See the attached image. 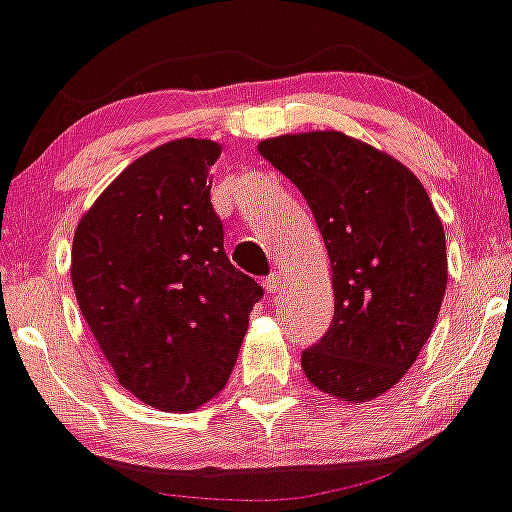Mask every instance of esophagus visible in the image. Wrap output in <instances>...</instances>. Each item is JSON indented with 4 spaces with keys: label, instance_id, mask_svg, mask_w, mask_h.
<instances>
[{
    "label": "esophagus",
    "instance_id": "1",
    "mask_svg": "<svg viewBox=\"0 0 512 512\" xmlns=\"http://www.w3.org/2000/svg\"><path fill=\"white\" fill-rule=\"evenodd\" d=\"M264 289L269 291V294H279V291H281V274H279V271H271V274L266 276Z\"/></svg>",
    "mask_w": 512,
    "mask_h": 512
}]
</instances>
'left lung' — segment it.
Returning <instances> with one entry per match:
<instances>
[{
	"label": "left lung",
	"mask_w": 512,
	"mask_h": 512,
	"mask_svg": "<svg viewBox=\"0 0 512 512\" xmlns=\"http://www.w3.org/2000/svg\"><path fill=\"white\" fill-rule=\"evenodd\" d=\"M259 150L306 198L332 259V326L301 352V367L321 392L367 402L415 364L440 314V216L405 165L337 130L281 135Z\"/></svg>",
	"instance_id": "8db88e82"
}]
</instances>
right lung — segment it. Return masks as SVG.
Here are the masks:
<instances>
[{
    "label": "right lung",
    "instance_id": "1",
    "mask_svg": "<svg viewBox=\"0 0 512 512\" xmlns=\"http://www.w3.org/2000/svg\"><path fill=\"white\" fill-rule=\"evenodd\" d=\"M213 140H170L130 163L72 238L77 304L118 382L165 412L206 405L264 296L223 251Z\"/></svg>",
    "mask_w": 512,
    "mask_h": 512
}]
</instances>
